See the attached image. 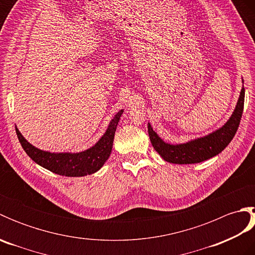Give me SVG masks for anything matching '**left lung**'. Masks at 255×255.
Segmentation results:
<instances>
[{
	"label": "left lung",
	"instance_id": "obj_1",
	"mask_svg": "<svg viewBox=\"0 0 255 255\" xmlns=\"http://www.w3.org/2000/svg\"><path fill=\"white\" fill-rule=\"evenodd\" d=\"M243 106H245V88L242 85L239 100L237 102L234 113L224 126H221L217 130L206 134L204 137L189 140L187 142L172 144L163 141L153 130L151 125L148 124L150 141L156 152L166 162L174 164L199 163L219 154L234 139L241 121Z\"/></svg>",
	"mask_w": 255,
	"mask_h": 255
}]
</instances>
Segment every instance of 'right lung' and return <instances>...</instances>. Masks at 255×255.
Masks as SVG:
<instances>
[{
    "label": "right lung",
    "instance_id": "add662e5",
    "mask_svg": "<svg viewBox=\"0 0 255 255\" xmlns=\"http://www.w3.org/2000/svg\"><path fill=\"white\" fill-rule=\"evenodd\" d=\"M124 110L119 111L111 121L105 133L91 148L81 152H49L34 147L23 137V134L16 128V133L21 147L29 158L37 164L45 167L56 174L64 176H85L93 174L104 165L110 158L114 136Z\"/></svg>",
    "mask_w": 255,
    "mask_h": 255
}]
</instances>
